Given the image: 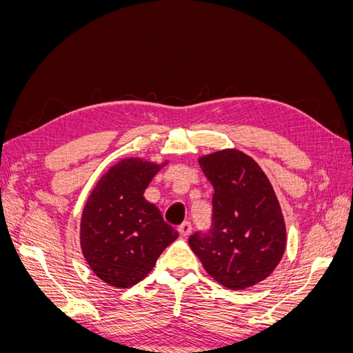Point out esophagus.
<instances>
[{"instance_id":"34e87169","label":"esophagus","mask_w":353,"mask_h":353,"mask_svg":"<svg viewBox=\"0 0 353 353\" xmlns=\"http://www.w3.org/2000/svg\"><path fill=\"white\" fill-rule=\"evenodd\" d=\"M191 223L188 222V221H185V222H183L181 223V225L178 227V232L181 234V237H187V236H190V232H191Z\"/></svg>"}]
</instances>
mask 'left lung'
Segmentation results:
<instances>
[{"label": "left lung", "mask_w": 353, "mask_h": 353, "mask_svg": "<svg viewBox=\"0 0 353 353\" xmlns=\"http://www.w3.org/2000/svg\"><path fill=\"white\" fill-rule=\"evenodd\" d=\"M199 165L215 190L212 227L194 232L188 244L213 280L244 290L270 276L284 254L279 199L261 166L240 150L201 156Z\"/></svg>", "instance_id": "1"}]
</instances>
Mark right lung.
Returning <instances> with one entry per match:
<instances>
[{"label": "right lung", "mask_w": 353, "mask_h": 353, "mask_svg": "<svg viewBox=\"0 0 353 353\" xmlns=\"http://www.w3.org/2000/svg\"><path fill=\"white\" fill-rule=\"evenodd\" d=\"M165 163L122 159L105 172L85 203L81 249L100 280L116 288L140 283L153 270L178 232L144 199V191Z\"/></svg>", "instance_id": "obj_1"}]
</instances>
